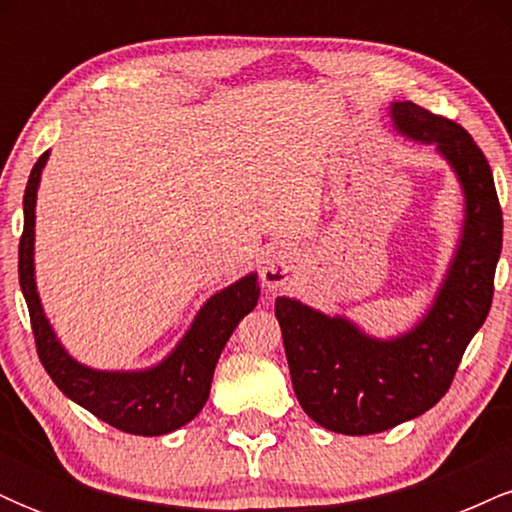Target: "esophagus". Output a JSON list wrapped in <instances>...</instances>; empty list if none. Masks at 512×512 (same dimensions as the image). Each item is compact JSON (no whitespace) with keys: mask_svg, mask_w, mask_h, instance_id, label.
<instances>
[{"mask_svg":"<svg viewBox=\"0 0 512 512\" xmlns=\"http://www.w3.org/2000/svg\"><path fill=\"white\" fill-rule=\"evenodd\" d=\"M293 269H296V252H293L291 248H286V245H279V248H274L272 252H269L267 262H264V267L260 272L262 284L267 286L269 291L281 289V286L289 281Z\"/></svg>","mask_w":512,"mask_h":512,"instance_id":"34e87169","label":"esophagus"}]
</instances>
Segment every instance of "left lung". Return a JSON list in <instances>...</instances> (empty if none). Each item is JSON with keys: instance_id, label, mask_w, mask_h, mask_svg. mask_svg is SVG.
Segmentation results:
<instances>
[{"instance_id": "obj_1", "label": "left lung", "mask_w": 512, "mask_h": 512, "mask_svg": "<svg viewBox=\"0 0 512 512\" xmlns=\"http://www.w3.org/2000/svg\"><path fill=\"white\" fill-rule=\"evenodd\" d=\"M390 117L404 139L436 146L460 182L464 219L436 296L407 332L373 337L349 317L276 298L293 392L315 424L344 436L383 433L440 402L489 315L503 248L493 173L474 139L411 101L390 103Z\"/></svg>"}]
</instances>
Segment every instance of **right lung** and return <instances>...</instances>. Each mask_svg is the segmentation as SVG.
I'll use <instances>...</instances> for the list:
<instances>
[{"mask_svg": "<svg viewBox=\"0 0 512 512\" xmlns=\"http://www.w3.org/2000/svg\"><path fill=\"white\" fill-rule=\"evenodd\" d=\"M50 151L38 158L23 195V236L19 243V281L31 313L40 363L72 402L105 424L134 436H166L190 424L209 399L211 378L228 337L260 298L257 272L240 276L216 291L166 358L139 370L91 368L64 349L40 301L35 284V202Z\"/></svg>", "mask_w": 512, "mask_h": 512, "instance_id": "right-lung-1", "label": "right lung"}]
</instances>
